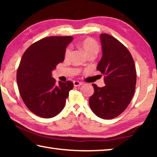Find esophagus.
Here are the masks:
<instances>
[{
	"mask_svg": "<svg viewBox=\"0 0 157 157\" xmlns=\"http://www.w3.org/2000/svg\"><path fill=\"white\" fill-rule=\"evenodd\" d=\"M73 84H74V86H81L82 83L80 82H79V81H74Z\"/></svg>",
	"mask_w": 157,
	"mask_h": 157,
	"instance_id": "esophagus-1",
	"label": "esophagus"
}]
</instances>
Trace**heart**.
Wrapping results in <instances>:
<instances>
[{
  "mask_svg": "<svg viewBox=\"0 0 157 157\" xmlns=\"http://www.w3.org/2000/svg\"><path fill=\"white\" fill-rule=\"evenodd\" d=\"M79 46L84 50V52L86 55L91 54L96 55L99 51V45H98L96 41L91 38H87L82 41L79 43ZM71 47H68L65 51V57H68L69 55H71Z\"/></svg>",
  "mask_w": 157,
  "mask_h": 157,
  "instance_id": "obj_1",
  "label": "heart"
}]
</instances>
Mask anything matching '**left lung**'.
I'll list each match as a JSON object with an SVG mask.
<instances>
[{
    "mask_svg": "<svg viewBox=\"0 0 157 157\" xmlns=\"http://www.w3.org/2000/svg\"><path fill=\"white\" fill-rule=\"evenodd\" d=\"M102 57L97 70L104 75L105 86L93 84L94 93L89 105L102 119L116 118L125 110L134 94L136 71L131 53L118 39L107 34H100Z\"/></svg>",
    "mask_w": 157,
    "mask_h": 157,
    "instance_id": "8db88e82",
    "label": "left lung"
}]
</instances>
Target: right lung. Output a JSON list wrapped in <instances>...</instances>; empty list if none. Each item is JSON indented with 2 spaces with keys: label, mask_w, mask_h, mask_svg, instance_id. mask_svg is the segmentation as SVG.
Returning a JSON list of instances; mask_svg holds the SVG:
<instances>
[{
  "label": "right lung",
  "mask_w": 157,
  "mask_h": 157,
  "mask_svg": "<svg viewBox=\"0 0 157 157\" xmlns=\"http://www.w3.org/2000/svg\"><path fill=\"white\" fill-rule=\"evenodd\" d=\"M73 37L49 36L32 44L23 53L17 80L21 98L28 109L44 118H52L64 107L71 81L56 83L52 71L64 60L66 48Z\"/></svg>",
  "instance_id": "add662e5"
}]
</instances>
